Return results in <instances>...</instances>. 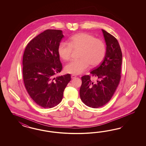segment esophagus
Wrapping results in <instances>:
<instances>
[{"label": "esophagus", "mask_w": 146, "mask_h": 146, "mask_svg": "<svg viewBox=\"0 0 146 146\" xmlns=\"http://www.w3.org/2000/svg\"><path fill=\"white\" fill-rule=\"evenodd\" d=\"M76 76V75H71V78L72 79H74V78H75Z\"/></svg>", "instance_id": "34e87169"}]
</instances>
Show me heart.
Masks as SVG:
<instances>
[{
    "instance_id": "b5f03b06",
    "label": "heart",
    "mask_w": 146,
    "mask_h": 146,
    "mask_svg": "<svg viewBox=\"0 0 146 146\" xmlns=\"http://www.w3.org/2000/svg\"><path fill=\"white\" fill-rule=\"evenodd\" d=\"M79 50L78 60L67 64L65 72L73 75L84 73L89 65L92 67L98 65L106 54V45L102 40L86 33H80L72 36L68 44L60 43L58 47V53L62 60H70L73 50Z\"/></svg>"
}]
</instances>
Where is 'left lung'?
Listing matches in <instances>:
<instances>
[{
	"label": "left lung",
	"instance_id": "8db88e82",
	"mask_svg": "<svg viewBox=\"0 0 146 146\" xmlns=\"http://www.w3.org/2000/svg\"><path fill=\"white\" fill-rule=\"evenodd\" d=\"M102 31L106 43V53L100 65L90 72L98 80L93 82L89 75H84L81 78L82 84L80 89L82 101L93 108L103 106L110 100L121 78L122 52L119 43L114 36L103 29Z\"/></svg>",
	"mask_w": 146,
	"mask_h": 146
}]
</instances>
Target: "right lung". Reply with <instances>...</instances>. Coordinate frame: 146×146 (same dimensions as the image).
<instances>
[{
  "instance_id": "obj_1",
  "label": "right lung",
  "mask_w": 146,
  "mask_h": 146,
  "mask_svg": "<svg viewBox=\"0 0 146 146\" xmlns=\"http://www.w3.org/2000/svg\"><path fill=\"white\" fill-rule=\"evenodd\" d=\"M64 37L60 30H46L29 42L23 53L25 87L33 101L44 108H53L62 101L71 81L70 74L54 77L62 70L58 47Z\"/></svg>"
}]
</instances>
